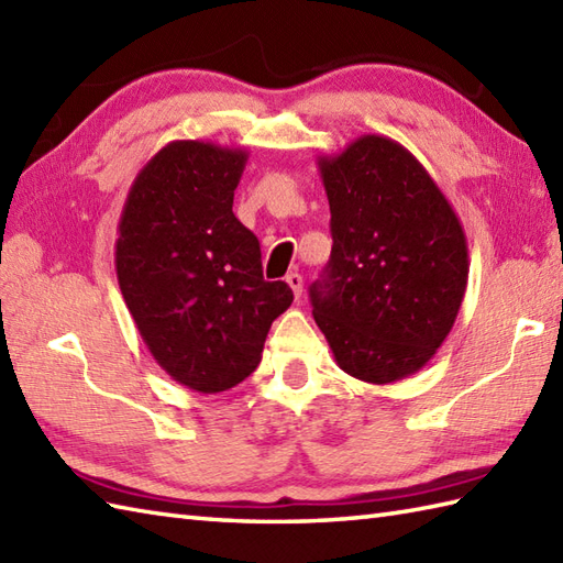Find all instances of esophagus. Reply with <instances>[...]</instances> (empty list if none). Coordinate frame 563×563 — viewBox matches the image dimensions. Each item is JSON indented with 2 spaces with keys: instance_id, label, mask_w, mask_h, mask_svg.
I'll return each instance as SVG.
<instances>
[{
  "instance_id": "34e87169",
  "label": "esophagus",
  "mask_w": 563,
  "mask_h": 563,
  "mask_svg": "<svg viewBox=\"0 0 563 563\" xmlns=\"http://www.w3.org/2000/svg\"><path fill=\"white\" fill-rule=\"evenodd\" d=\"M285 283L290 285V290H292L295 297L302 295V285H305V283H302V275H300V273H290L288 278H285Z\"/></svg>"
}]
</instances>
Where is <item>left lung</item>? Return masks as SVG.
Here are the masks:
<instances>
[{
    "instance_id": "8db88e82",
    "label": "left lung",
    "mask_w": 563,
    "mask_h": 563,
    "mask_svg": "<svg viewBox=\"0 0 563 563\" xmlns=\"http://www.w3.org/2000/svg\"><path fill=\"white\" fill-rule=\"evenodd\" d=\"M317 164L333 246L309 288L312 314L343 373L389 385L418 373L457 319L464 230L423 164L385 135H361Z\"/></svg>"
}]
</instances>
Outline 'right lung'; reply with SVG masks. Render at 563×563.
Here are the masks:
<instances>
[{"instance_id":"add662e5","label":"right lung","mask_w":563,"mask_h":563,"mask_svg":"<svg viewBox=\"0 0 563 563\" xmlns=\"http://www.w3.org/2000/svg\"><path fill=\"white\" fill-rule=\"evenodd\" d=\"M249 154L174 140L135 176L118 222L115 273L142 341L200 394L236 387L261 363L288 283L263 280L256 234L234 218Z\"/></svg>"}]
</instances>
